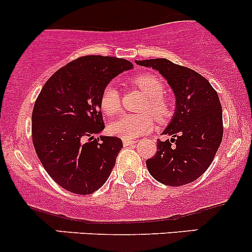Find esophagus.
Wrapping results in <instances>:
<instances>
[{"mask_svg": "<svg viewBox=\"0 0 252 252\" xmlns=\"http://www.w3.org/2000/svg\"><path fill=\"white\" fill-rule=\"evenodd\" d=\"M123 144L126 145V146H129V145H134L136 144V140H131V139H123Z\"/></svg>", "mask_w": 252, "mask_h": 252, "instance_id": "34e87169", "label": "esophagus"}]
</instances>
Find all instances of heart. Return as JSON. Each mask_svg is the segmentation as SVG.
Here are the masks:
<instances>
[{"instance_id": "heart-1", "label": "heart", "mask_w": 252, "mask_h": 252, "mask_svg": "<svg viewBox=\"0 0 252 252\" xmlns=\"http://www.w3.org/2000/svg\"><path fill=\"white\" fill-rule=\"evenodd\" d=\"M134 86L142 91L146 96L144 111H149L156 122L164 123L173 113L172 103L164 94V83L161 78L151 73L136 75L130 80ZM100 106L103 113L114 116L121 110V94L113 85H107L102 90L100 97ZM154 128V121L147 113L122 114L108 126L113 135L126 139H135Z\"/></svg>"}]
</instances>
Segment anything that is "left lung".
<instances>
[{
    "label": "left lung",
    "mask_w": 252,
    "mask_h": 252,
    "mask_svg": "<svg viewBox=\"0 0 252 252\" xmlns=\"http://www.w3.org/2000/svg\"><path fill=\"white\" fill-rule=\"evenodd\" d=\"M156 69L171 85L175 112L157 140V152L146 161L150 174L164 185L182 187L196 180L212 163L223 138L222 106L210 81L188 67L166 58L135 61Z\"/></svg>",
    "instance_id": "left-lung-1"
}]
</instances>
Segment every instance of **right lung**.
Masks as SVG:
<instances>
[{
    "label": "right lung",
    "instance_id": "1",
    "mask_svg": "<svg viewBox=\"0 0 252 252\" xmlns=\"http://www.w3.org/2000/svg\"><path fill=\"white\" fill-rule=\"evenodd\" d=\"M131 68L123 58L84 56L58 69L40 91L32 114V144L63 189L93 194L111 175L123 142L94 138L105 129L100 97L112 79Z\"/></svg>",
    "mask_w": 252,
    "mask_h": 252
}]
</instances>
